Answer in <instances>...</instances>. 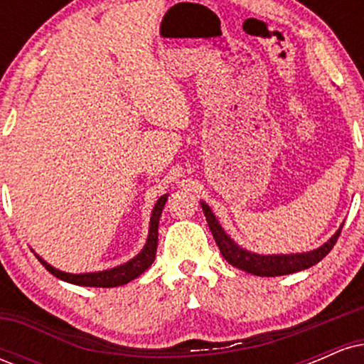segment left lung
I'll return each mask as SVG.
<instances>
[{
  "instance_id": "1",
  "label": "left lung",
  "mask_w": 364,
  "mask_h": 364,
  "mask_svg": "<svg viewBox=\"0 0 364 364\" xmlns=\"http://www.w3.org/2000/svg\"><path fill=\"white\" fill-rule=\"evenodd\" d=\"M202 205L203 214L207 217V224L210 228L212 235H214V240L217 246H219L223 257L231 263L236 269L245 270V272L258 275V277H277V275H287L299 272V270L310 269V267L316 265L321 258H325L328 255L330 250L333 248V245L339 240L342 225L337 229L336 235H333L327 243H323L320 248L311 250V252L304 253H289V255H260L253 253L250 250L241 248L240 245L235 243L231 236L224 231L223 225L219 224L217 217L212 212V208L207 205L205 202H200Z\"/></svg>"
}]
</instances>
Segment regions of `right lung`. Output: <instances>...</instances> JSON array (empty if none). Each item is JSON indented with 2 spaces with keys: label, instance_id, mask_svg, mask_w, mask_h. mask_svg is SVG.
<instances>
[{
  "label": "right lung",
  "instance_id": "add662e5",
  "mask_svg": "<svg viewBox=\"0 0 364 364\" xmlns=\"http://www.w3.org/2000/svg\"><path fill=\"white\" fill-rule=\"evenodd\" d=\"M166 202H168V193L162 195L157 200V203L154 205L152 215H150V224H149V236L145 241L144 248L140 250V253H136L132 260L121 263L118 267H112L107 270H99V272H85V274H70L63 272L60 269H54L53 265H49L43 257L36 253L37 260H39L46 267L48 272H51L54 277L61 279V281L75 284V286H85V287H118L123 284L132 282L133 279H136L141 275L145 270L152 265L154 258L157 253V235H159V219H161L162 208H164Z\"/></svg>",
  "mask_w": 364,
  "mask_h": 364
}]
</instances>
